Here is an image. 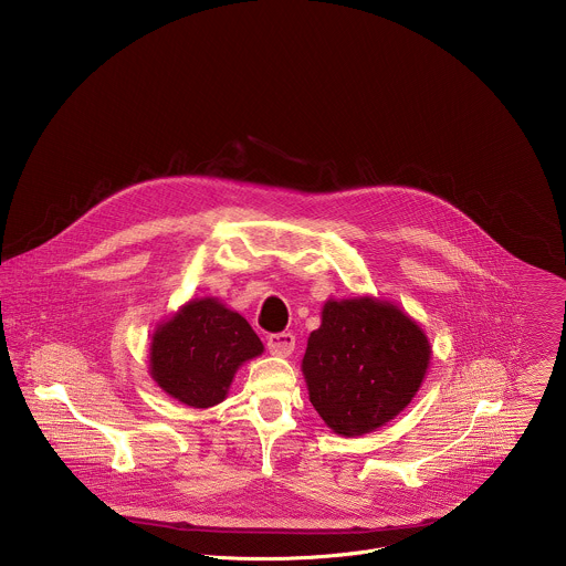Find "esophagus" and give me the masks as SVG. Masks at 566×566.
Returning a JSON list of instances; mask_svg holds the SVG:
<instances>
[{
  "instance_id": "1",
  "label": "esophagus",
  "mask_w": 566,
  "mask_h": 566,
  "mask_svg": "<svg viewBox=\"0 0 566 566\" xmlns=\"http://www.w3.org/2000/svg\"><path fill=\"white\" fill-rule=\"evenodd\" d=\"M294 346H296V337L287 331L268 335V350L276 357H290L294 353Z\"/></svg>"
}]
</instances>
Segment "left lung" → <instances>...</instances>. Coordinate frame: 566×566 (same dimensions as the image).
<instances>
[{
  "label": "left lung",
  "mask_w": 566,
  "mask_h": 566,
  "mask_svg": "<svg viewBox=\"0 0 566 566\" xmlns=\"http://www.w3.org/2000/svg\"><path fill=\"white\" fill-rule=\"evenodd\" d=\"M431 344L411 316L375 296L328 298L303 357L310 401L344 438L366 436L403 411L420 390Z\"/></svg>",
  "instance_id": "obj_1"
}]
</instances>
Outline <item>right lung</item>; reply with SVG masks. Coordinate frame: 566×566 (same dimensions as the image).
Listing matches in <instances>:
<instances>
[{
  "label": "right lung",
  "instance_id": "add662e5",
  "mask_svg": "<svg viewBox=\"0 0 566 566\" xmlns=\"http://www.w3.org/2000/svg\"><path fill=\"white\" fill-rule=\"evenodd\" d=\"M263 344L238 312L213 296L191 298L157 324L150 339V377L165 395L189 407L222 403L243 361Z\"/></svg>",
  "mask_w": 566,
  "mask_h": 566
}]
</instances>
